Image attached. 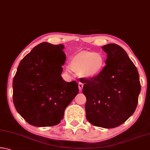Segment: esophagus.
<instances>
[{
	"instance_id": "1",
	"label": "esophagus",
	"mask_w": 150,
	"mask_h": 150,
	"mask_svg": "<svg viewBox=\"0 0 150 150\" xmlns=\"http://www.w3.org/2000/svg\"><path fill=\"white\" fill-rule=\"evenodd\" d=\"M78 86H79V91H82L83 87V83L79 82V83H78Z\"/></svg>"
}]
</instances>
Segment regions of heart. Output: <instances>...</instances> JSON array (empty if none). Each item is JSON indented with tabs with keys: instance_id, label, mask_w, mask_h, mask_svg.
<instances>
[{
	"instance_id": "b5f03b06",
	"label": "heart",
	"mask_w": 150,
	"mask_h": 150,
	"mask_svg": "<svg viewBox=\"0 0 150 150\" xmlns=\"http://www.w3.org/2000/svg\"><path fill=\"white\" fill-rule=\"evenodd\" d=\"M105 67V58L102 54L83 51L73 55L65 70L70 74L73 71L82 77L93 78L99 75Z\"/></svg>"
}]
</instances>
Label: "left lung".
Wrapping results in <instances>:
<instances>
[{
    "label": "left lung",
    "instance_id": "8db88e82",
    "mask_svg": "<svg viewBox=\"0 0 150 150\" xmlns=\"http://www.w3.org/2000/svg\"><path fill=\"white\" fill-rule=\"evenodd\" d=\"M107 54L99 75L81 78L87 98L86 117L93 125L113 128L133 115L141 91L138 71L122 47L115 44L102 47Z\"/></svg>",
    "mask_w": 150,
    "mask_h": 150
}]
</instances>
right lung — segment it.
I'll return each instance as SVG.
<instances>
[{"mask_svg": "<svg viewBox=\"0 0 150 150\" xmlns=\"http://www.w3.org/2000/svg\"><path fill=\"white\" fill-rule=\"evenodd\" d=\"M63 44L42 42L20 62L13 79V103L20 116L37 127L55 126L79 93L75 81L61 74L66 56Z\"/></svg>", "mask_w": 150, "mask_h": 150, "instance_id": "obj_1", "label": "right lung"}]
</instances>
